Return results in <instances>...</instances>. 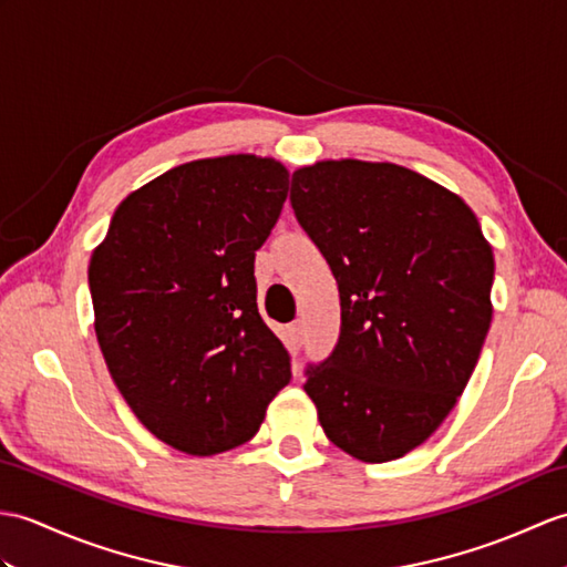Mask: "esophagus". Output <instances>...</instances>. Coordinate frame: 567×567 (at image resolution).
I'll list each match as a JSON object with an SVG mask.
<instances>
[{"mask_svg":"<svg viewBox=\"0 0 567 567\" xmlns=\"http://www.w3.org/2000/svg\"><path fill=\"white\" fill-rule=\"evenodd\" d=\"M287 331H289V340H292V346L299 348L301 346V338H305V323H301V321L289 323Z\"/></svg>","mask_w":567,"mask_h":567,"instance_id":"1","label":"esophagus"}]
</instances>
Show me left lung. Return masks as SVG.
Instances as JSON below:
<instances>
[{"instance_id": "1", "label": "left lung", "mask_w": 567, "mask_h": 567, "mask_svg": "<svg viewBox=\"0 0 567 567\" xmlns=\"http://www.w3.org/2000/svg\"><path fill=\"white\" fill-rule=\"evenodd\" d=\"M292 209L340 292V338L305 391L340 450L401 458L442 425L488 336L493 248L462 197L396 164L319 162Z\"/></svg>"}]
</instances>
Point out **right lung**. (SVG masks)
Returning a JSON list of instances; mask_svg holds the SVG:
<instances>
[{
    "label": "right lung",
    "mask_w": 567,
    "mask_h": 567,
    "mask_svg": "<svg viewBox=\"0 0 567 567\" xmlns=\"http://www.w3.org/2000/svg\"><path fill=\"white\" fill-rule=\"evenodd\" d=\"M287 190V168L262 156L181 164L130 193L91 254L103 360L140 423L178 452L248 442L292 379L254 275Z\"/></svg>",
    "instance_id": "obj_1"
}]
</instances>
